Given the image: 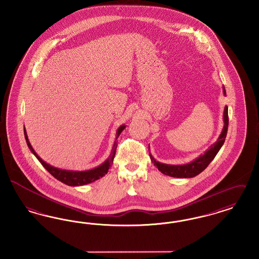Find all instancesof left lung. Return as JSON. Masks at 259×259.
<instances>
[{"mask_svg": "<svg viewBox=\"0 0 259 259\" xmlns=\"http://www.w3.org/2000/svg\"><path fill=\"white\" fill-rule=\"evenodd\" d=\"M223 93H224V95H226L224 87H223ZM223 121H224L223 129H222V134L219 137L218 141L213 145H211L210 148L207 149L204 154L200 155L195 160H193L188 164H185V165H169V164H164V163H160V162L155 160L149 152L151 162L154 163V165L158 168V170L166 176H170L172 178H181V179L196 177L197 175L203 172L209 166V163L215 157V155L218 154V152L220 151V149L222 148L224 142H225V138L227 135V129H228V108H227V106H225L224 111H223Z\"/></svg>", "mask_w": 259, "mask_h": 259, "instance_id": "8db88e82", "label": "left lung"}]
</instances>
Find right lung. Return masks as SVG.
<instances>
[{"label": "right lung", "mask_w": 259, "mask_h": 259, "mask_svg": "<svg viewBox=\"0 0 259 259\" xmlns=\"http://www.w3.org/2000/svg\"><path fill=\"white\" fill-rule=\"evenodd\" d=\"M125 128V125H121L116 132V139L118 138V136L120 135V133L122 132ZM24 136L27 142V146L30 148V150L33 152V154L37 158V160L41 163V165L48 170V172H50L55 179H57L58 181H60L65 185H70V186H78V185H84L90 183H93L95 181L99 180L100 178L104 177L110 169V167L113 162V158L115 155V150L117 148V144L116 142H114L113 148L111 150V155L110 157L105 161L103 164H101L98 167L91 169V170H87V171H69V170H62L59 168H55L53 166H50V164H48L47 162L42 160L37 153L36 151L33 149L29 140H28V136L26 133V130L24 128Z\"/></svg>", "instance_id": "right-lung-1"}]
</instances>
